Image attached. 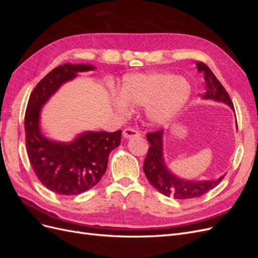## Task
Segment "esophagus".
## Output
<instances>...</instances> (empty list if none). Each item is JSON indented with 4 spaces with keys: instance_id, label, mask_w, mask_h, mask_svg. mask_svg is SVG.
Returning <instances> with one entry per match:
<instances>
[{
    "instance_id": "esophagus-1",
    "label": "esophagus",
    "mask_w": 258,
    "mask_h": 258,
    "mask_svg": "<svg viewBox=\"0 0 258 258\" xmlns=\"http://www.w3.org/2000/svg\"><path fill=\"white\" fill-rule=\"evenodd\" d=\"M140 136V132L135 128H126L122 131V137L124 139H130L132 137H138Z\"/></svg>"
}]
</instances>
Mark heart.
I'll list each match as a JSON object with an SVG mask.
<instances>
[{"instance_id": "heart-1", "label": "heart", "mask_w": 258, "mask_h": 258, "mask_svg": "<svg viewBox=\"0 0 258 258\" xmlns=\"http://www.w3.org/2000/svg\"><path fill=\"white\" fill-rule=\"evenodd\" d=\"M118 96L113 99L117 110L126 111L127 104L146 105L147 118L158 124L173 118L184 106L190 96V85L184 77L171 73L132 74L123 80Z\"/></svg>"}]
</instances>
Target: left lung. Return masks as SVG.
<instances>
[{"label":"left lung","mask_w":258,"mask_h":258,"mask_svg":"<svg viewBox=\"0 0 258 258\" xmlns=\"http://www.w3.org/2000/svg\"><path fill=\"white\" fill-rule=\"evenodd\" d=\"M197 70L204 74L206 81L207 91L204 99H210L223 102L229 105L233 110V105L229 98L228 92L223 87V85L216 79V76L211 71L204 62H198ZM162 137L163 130H158L146 135L147 141L150 142V148L144 160L143 170L148 181L156 189L167 197L172 196L174 199H191L205 195L209 190L213 189L215 186L221 183L225 175L216 179L208 181H186V179L175 176L167 168L163 159L162 150Z\"/></svg>","instance_id":"1"}]
</instances>
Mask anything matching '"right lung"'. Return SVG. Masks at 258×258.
<instances>
[{
    "label": "right lung",
    "instance_id": "add662e5",
    "mask_svg": "<svg viewBox=\"0 0 258 258\" xmlns=\"http://www.w3.org/2000/svg\"><path fill=\"white\" fill-rule=\"evenodd\" d=\"M95 69L71 63L54 68L35 86L26 110V146L31 166L46 188L64 196L80 195L99 183L106 171L108 155L120 144L121 130L87 131L71 142L52 141L41 131V111L64 83L77 73Z\"/></svg>",
    "mask_w": 258,
    "mask_h": 258
}]
</instances>
